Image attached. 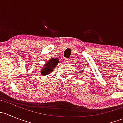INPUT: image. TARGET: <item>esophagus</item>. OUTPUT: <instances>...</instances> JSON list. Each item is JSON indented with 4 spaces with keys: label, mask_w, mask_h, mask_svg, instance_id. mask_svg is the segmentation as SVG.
Instances as JSON below:
<instances>
[{
    "label": "esophagus",
    "mask_w": 123,
    "mask_h": 123,
    "mask_svg": "<svg viewBox=\"0 0 123 123\" xmlns=\"http://www.w3.org/2000/svg\"><path fill=\"white\" fill-rule=\"evenodd\" d=\"M65 62L67 63H69L71 62V60L69 59H65Z\"/></svg>",
    "instance_id": "obj_1"
}]
</instances>
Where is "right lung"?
<instances>
[{"mask_svg":"<svg viewBox=\"0 0 123 123\" xmlns=\"http://www.w3.org/2000/svg\"><path fill=\"white\" fill-rule=\"evenodd\" d=\"M59 59L58 58H52L49 59L44 65L42 67L40 70V73L42 75H48L54 71V69L56 67L59 63Z\"/></svg>","mask_w":123,"mask_h":123,"instance_id":"1","label":"right lung"}]
</instances>
